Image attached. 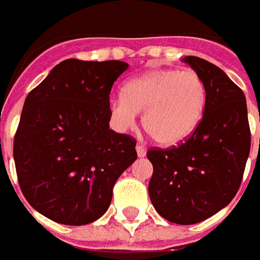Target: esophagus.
I'll list each match as a JSON object with an SVG mask.
<instances>
[{"label": "esophagus", "mask_w": 260, "mask_h": 260, "mask_svg": "<svg viewBox=\"0 0 260 260\" xmlns=\"http://www.w3.org/2000/svg\"><path fill=\"white\" fill-rule=\"evenodd\" d=\"M136 150H137V156L139 157H145L146 156V147L143 145L136 146Z\"/></svg>", "instance_id": "34e87169"}]
</instances>
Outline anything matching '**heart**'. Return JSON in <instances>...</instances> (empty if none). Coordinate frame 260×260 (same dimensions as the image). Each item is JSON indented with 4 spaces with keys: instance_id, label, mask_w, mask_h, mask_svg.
<instances>
[{
    "instance_id": "b5f03b06",
    "label": "heart",
    "mask_w": 260,
    "mask_h": 260,
    "mask_svg": "<svg viewBox=\"0 0 260 260\" xmlns=\"http://www.w3.org/2000/svg\"><path fill=\"white\" fill-rule=\"evenodd\" d=\"M203 78L191 69H156L133 78L123 95L110 101V114L120 130L136 124L143 111V127L156 143L174 146L197 130L205 111Z\"/></svg>"
}]
</instances>
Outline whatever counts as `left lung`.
I'll return each mask as SVG.
<instances>
[{"mask_svg":"<svg viewBox=\"0 0 260 260\" xmlns=\"http://www.w3.org/2000/svg\"><path fill=\"white\" fill-rule=\"evenodd\" d=\"M203 78L204 117L182 145L150 149L153 165L149 197L155 210L176 224H195L223 210L242 184L250 152V128L243 91L210 62L185 56Z\"/></svg>","mask_w":260,"mask_h":260,"instance_id":"8db88e82","label":"left lung"}]
</instances>
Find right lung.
Here are the masks:
<instances>
[{"mask_svg":"<svg viewBox=\"0 0 260 260\" xmlns=\"http://www.w3.org/2000/svg\"><path fill=\"white\" fill-rule=\"evenodd\" d=\"M120 60L66 59L27 95L14 162L28 204L56 223L82 225L105 214L136 140L110 128V92Z\"/></svg>","mask_w":260,"mask_h":260,"instance_id":"right-lung-1","label":"right lung"}]
</instances>
